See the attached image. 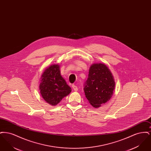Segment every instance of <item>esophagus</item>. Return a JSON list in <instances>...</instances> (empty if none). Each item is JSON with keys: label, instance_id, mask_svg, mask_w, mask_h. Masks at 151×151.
Here are the masks:
<instances>
[{"label": "esophagus", "instance_id": "1", "mask_svg": "<svg viewBox=\"0 0 151 151\" xmlns=\"http://www.w3.org/2000/svg\"><path fill=\"white\" fill-rule=\"evenodd\" d=\"M72 86L73 89L75 91H78V86H75V85H72Z\"/></svg>", "mask_w": 151, "mask_h": 151}]
</instances>
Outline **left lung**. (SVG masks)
I'll return each mask as SVG.
<instances>
[{"instance_id": "8db88e82", "label": "left lung", "mask_w": 151, "mask_h": 151, "mask_svg": "<svg viewBox=\"0 0 151 151\" xmlns=\"http://www.w3.org/2000/svg\"><path fill=\"white\" fill-rule=\"evenodd\" d=\"M114 88V79L108 67L102 63L92 65L84 84L86 97L91 105L97 108L105 104L111 97Z\"/></svg>"}]
</instances>
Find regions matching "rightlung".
I'll list each match as a JSON object with an SVG mask.
<instances>
[{"mask_svg":"<svg viewBox=\"0 0 151 151\" xmlns=\"http://www.w3.org/2000/svg\"><path fill=\"white\" fill-rule=\"evenodd\" d=\"M59 65H54L46 69L41 76L40 93L43 100L55 106L71 92V88L60 75Z\"/></svg>","mask_w":151,"mask_h":151,"instance_id":"right-lung-1","label":"right lung"}]
</instances>
